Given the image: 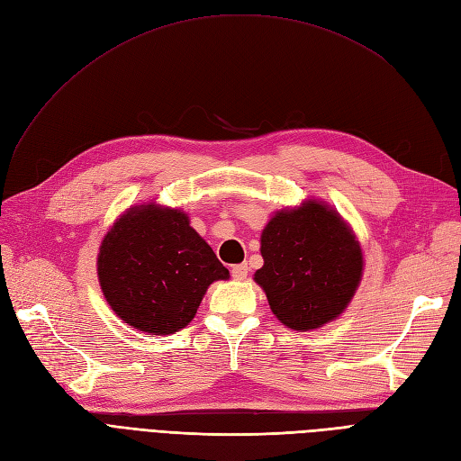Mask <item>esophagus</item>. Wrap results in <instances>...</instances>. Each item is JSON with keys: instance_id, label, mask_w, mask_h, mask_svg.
<instances>
[{"instance_id": "34e87169", "label": "esophagus", "mask_w": 461, "mask_h": 461, "mask_svg": "<svg viewBox=\"0 0 461 461\" xmlns=\"http://www.w3.org/2000/svg\"><path fill=\"white\" fill-rule=\"evenodd\" d=\"M232 278L234 281H244V278L248 276V265L246 263H239V265H232Z\"/></svg>"}]
</instances>
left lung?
I'll return each mask as SVG.
<instances>
[{"mask_svg": "<svg viewBox=\"0 0 461 461\" xmlns=\"http://www.w3.org/2000/svg\"><path fill=\"white\" fill-rule=\"evenodd\" d=\"M263 267L254 281L288 329L313 330L340 317L364 276V252L344 217L303 200L275 212L261 230Z\"/></svg>", "mask_w": 461, "mask_h": 461, "instance_id": "1", "label": "left lung"}]
</instances>
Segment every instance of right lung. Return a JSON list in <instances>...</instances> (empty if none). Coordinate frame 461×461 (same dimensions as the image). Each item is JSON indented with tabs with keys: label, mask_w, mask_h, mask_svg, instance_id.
<instances>
[{
	"label": "right lung",
	"mask_w": 461,
	"mask_h": 461,
	"mask_svg": "<svg viewBox=\"0 0 461 461\" xmlns=\"http://www.w3.org/2000/svg\"><path fill=\"white\" fill-rule=\"evenodd\" d=\"M229 276L188 213L156 202L119 215L97 254V281L111 310L132 329L159 337L185 329L209 285Z\"/></svg>",
	"instance_id": "right-lung-1"
}]
</instances>
